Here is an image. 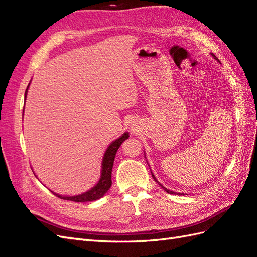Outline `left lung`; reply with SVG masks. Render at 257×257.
Returning <instances> with one entry per match:
<instances>
[{"instance_id":"obj_1","label":"left lung","mask_w":257,"mask_h":257,"mask_svg":"<svg viewBox=\"0 0 257 257\" xmlns=\"http://www.w3.org/2000/svg\"><path fill=\"white\" fill-rule=\"evenodd\" d=\"M212 56H213V57H214V58L217 60V58L214 56V54H212ZM151 174H152V173H151ZM152 177H153V179H154V180H155V182H158V183H159V184L162 186V188L164 189V191H166V192H167V193H169V194H176V193H175V192H173V191H169V190H167V189L165 188V186H163V185H162V184H161V183H160V182L157 180V179H155V177L153 176V174H152ZM177 194H178V193H177ZM179 194H180V193H179Z\"/></svg>"}]
</instances>
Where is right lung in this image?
<instances>
[{
	"mask_svg": "<svg viewBox=\"0 0 257 257\" xmlns=\"http://www.w3.org/2000/svg\"><path fill=\"white\" fill-rule=\"evenodd\" d=\"M27 92H28V88L26 90V97H27ZM127 138H128V133H124L120 138L116 139V141H114L109 147H108V149L106 150L104 154V159H103L102 175H100L99 181L97 182V184L94 186V188H92L90 191L77 196H61V195H58V194L53 193L54 195L58 196L61 199L76 201V203L92 201V200H96V199H99L100 197H103L106 194V192L109 190L111 186V170L113 166L115 153L118 151L121 144Z\"/></svg>",
	"mask_w": 257,
	"mask_h": 257,
	"instance_id": "add662e5",
	"label": "right lung"
}]
</instances>
